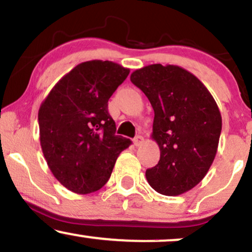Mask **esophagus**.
Masks as SVG:
<instances>
[{"label":"esophagus","mask_w":252,"mask_h":252,"mask_svg":"<svg viewBox=\"0 0 252 252\" xmlns=\"http://www.w3.org/2000/svg\"><path fill=\"white\" fill-rule=\"evenodd\" d=\"M143 142H144V138H143V136H141V135L136 136V137L134 138V143H135L136 147H139V145H142V144H143Z\"/></svg>","instance_id":"obj_1"}]
</instances>
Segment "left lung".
<instances>
[{
	"label": "left lung",
	"instance_id": "obj_1",
	"mask_svg": "<svg viewBox=\"0 0 252 252\" xmlns=\"http://www.w3.org/2000/svg\"><path fill=\"white\" fill-rule=\"evenodd\" d=\"M153 105L151 138L158 164L145 171L148 183L165 196L191 190L216 156L222 116L216 101L195 75L178 65L150 64L130 76Z\"/></svg>",
	"mask_w": 252,
	"mask_h": 252
}]
</instances>
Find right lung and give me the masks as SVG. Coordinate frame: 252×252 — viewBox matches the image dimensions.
I'll use <instances>...</instances> for the list:
<instances>
[{
  "instance_id": "add662e5",
  "label": "right lung",
  "mask_w": 252,
  "mask_h": 252,
  "mask_svg": "<svg viewBox=\"0 0 252 252\" xmlns=\"http://www.w3.org/2000/svg\"><path fill=\"white\" fill-rule=\"evenodd\" d=\"M130 70L111 61L80 63L54 86L38 110L39 143L50 171L70 191L95 192L131 144L115 134L108 101Z\"/></svg>"
}]
</instances>
